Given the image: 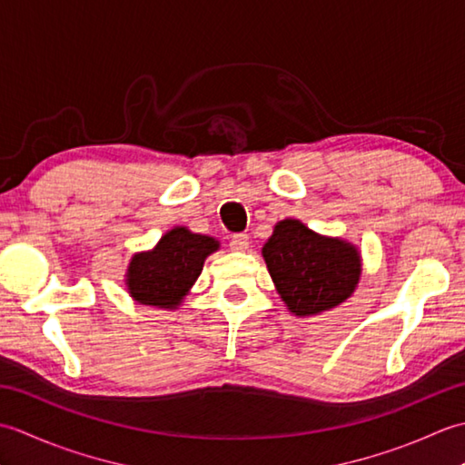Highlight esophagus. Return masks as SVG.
<instances>
[{
  "label": "esophagus",
  "mask_w": 465,
  "mask_h": 465,
  "mask_svg": "<svg viewBox=\"0 0 465 465\" xmlns=\"http://www.w3.org/2000/svg\"><path fill=\"white\" fill-rule=\"evenodd\" d=\"M230 248L233 252H245L250 248V235L248 233H235L230 240Z\"/></svg>",
  "instance_id": "obj_1"
}]
</instances>
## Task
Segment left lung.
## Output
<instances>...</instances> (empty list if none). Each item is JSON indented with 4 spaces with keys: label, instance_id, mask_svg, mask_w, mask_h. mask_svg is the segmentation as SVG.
I'll use <instances>...</instances> for the list:
<instances>
[{
    "label": "left lung",
    "instance_id": "1",
    "mask_svg": "<svg viewBox=\"0 0 465 465\" xmlns=\"http://www.w3.org/2000/svg\"><path fill=\"white\" fill-rule=\"evenodd\" d=\"M262 253L278 293L295 315L335 308L350 298L360 282L358 250L313 233L298 220L275 225Z\"/></svg>",
    "mask_w": 465,
    "mask_h": 465
}]
</instances>
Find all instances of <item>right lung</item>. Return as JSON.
<instances>
[{"label":"right lung","mask_w":465,"mask_h":465,"mask_svg":"<svg viewBox=\"0 0 465 465\" xmlns=\"http://www.w3.org/2000/svg\"><path fill=\"white\" fill-rule=\"evenodd\" d=\"M217 248L220 243L213 238L173 227L153 252L134 255L127 268V290L143 305L175 310L202 273L207 255Z\"/></svg>","instance_id":"obj_1"}]
</instances>
